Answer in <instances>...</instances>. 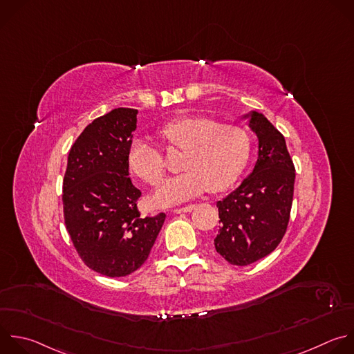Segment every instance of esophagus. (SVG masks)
<instances>
[{
	"label": "esophagus",
	"mask_w": 354,
	"mask_h": 354,
	"mask_svg": "<svg viewBox=\"0 0 354 354\" xmlns=\"http://www.w3.org/2000/svg\"><path fill=\"white\" fill-rule=\"evenodd\" d=\"M194 208V205H186V207H182V208H175L172 212L174 214H182V212H190L192 209Z\"/></svg>",
	"instance_id": "esophagus-1"
}]
</instances>
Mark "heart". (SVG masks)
Here are the masks:
<instances>
[{
  "label": "heart",
  "instance_id": "obj_1",
  "mask_svg": "<svg viewBox=\"0 0 354 354\" xmlns=\"http://www.w3.org/2000/svg\"><path fill=\"white\" fill-rule=\"evenodd\" d=\"M161 139L182 150L180 175L162 182L153 194V204L167 207L204 190L227 189L242 174L250 156L248 132L234 125H222L208 116L189 115L169 121L160 129ZM129 169L142 180L156 185L164 175V160L149 140L136 138L127 153Z\"/></svg>",
  "mask_w": 354,
  "mask_h": 354
}]
</instances>
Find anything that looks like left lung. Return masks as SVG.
Returning <instances> with one entry per match:
<instances>
[{"instance_id": "1", "label": "left lung", "mask_w": 354, "mask_h": 354, "mask_svg": "<svg viewBox=\"0 0 354 354\" xmlns=\"http://www.w3.org/2000/svg\"><path fill=\"white\" fill-rule=\"evenodd\" d=\"M259 139L252 174L216 203L221 226L214 246L232 266H249L281 243L288 227L295 189V165L282 133L257 112L243 115Z\"/></svg>"}]
</instances>
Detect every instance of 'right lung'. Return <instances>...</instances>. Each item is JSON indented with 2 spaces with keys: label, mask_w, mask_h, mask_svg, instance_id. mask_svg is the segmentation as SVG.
<instances>
[{
  "label": "right lung",
  "mask_w": 354,
  "mask_h": 354,
  "mask_svg": "<svg viewBox=\"0 0 354 354\" xmlns=\"http://www.w3.org/2000/svg\"><path fill=\"white\" fill-rule=\"evenodd\" d=\"M138 109L115 108L88 124L71 147L64 176L66 230L83 263L109 277L140 268L165 221V214L140 216L142 192L127 161Z\"/></svg>",
  "instance_id": "1"
}]
</instances>
